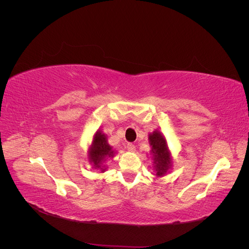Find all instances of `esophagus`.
I'll return each mask as SVG.
<instances>
[{"label":"esophagus","instance_id":"esophagus-1","mask_svg":"<svg viewBox=\"0 0 249 249\" xmlns=\"http://www.w3.org/2000/svg\"><path fill=\"white\" fill-rule=\"evenodd\" d=\"M126 149L129 150V152H135V150H136V146H135L134 144H132V143H127V144H126Z\"/></svg>","mask_w":249,"mask_h":249}]
</instances>
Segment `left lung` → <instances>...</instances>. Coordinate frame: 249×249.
Returning <instances> with one entry per match:
<instances>
[{"label": "left lung", "mask_w": 249, "mask_h": 249, "mask_svg": "<svg viewBox=\"0 0 249 249\" xmlns=\"http://www.w3.org/2000/svg\"><path fill=\"white\" fill-rule=\"evenodd\" d=\"M150 153L153 155L154 169L157 177H163L171 167V157L167 141L159 131H154L148 135Z\"/></svg>", "instance_id": "8db88e82"}]
</instances>
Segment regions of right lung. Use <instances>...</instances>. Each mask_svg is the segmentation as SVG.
Returning <instances> with one entry per match:
<instances>
[{
	"mask_svg": "<svg viewBox=\"0 0 249 249\" xmlns=\"http://www.w3.org/2000/svg\"><path fill=\"white\" fill-rule=\"evenodd\" d=\"M114 154L115 152L108 143L106 135L100 130L96 131L88 152V160L92 166L95 169H101L102 172L106 171L107 168L102 166L103 162L106 161L108 158L114 157Z\"/></svg>",
	"mask_w": 249,
	"mask_h": 249,
	"instance_id": "obj_1",
	"label": "right lung"
}]
</instances>
